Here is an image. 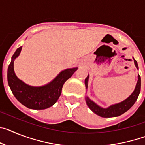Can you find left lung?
Segmentation results:
<instances>
[{"label":"left lung","mask_w":145,"mask_h":145,"mask_svg":"<svg viewBox=\"0 0 145 145\" xmlns=\"http://www.w3.org/2000/svg\"><path fill=\"white\" fill-rule=\"evenodd\" d=\"M133 59L134 61V65H135L136 67L137 70H139V67H138L137 61H136L133 57ZM88 78H89V75H88L86 78L85 79V85H86V89L88 88ZM141 89V78L139 75H138V80L137 83L136 84L135 89L133 91V93L128 97L127 99H125V100L122 101V102H119L117 104H114L112 105L109 106L107 108H104V107L99 106L97 104L92 101L89 97L86 96V102L87 105L90 108L91 110L95 114H97V116H100L102 118H112V117H117V116H120L128 111L131 107L134 105V104L137 99L140 93Z\"/></svg>","instance_id":"8db88e82"}]
</instances>
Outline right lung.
I'll return each instance as SVG.
<instances>
[{
  "instance_id": "add662e5",
  "label": "right lung",
  "mask_w": 145,
  "mask_h": 145,
  "mask_svg": "<svg viewBox=\"0 0 145 145\" xmlns=\"http://www.w3.org/2000/svg\"><path fill=\"white\" fill-rule=\"evenodd\" d=\"M22 46L16 50L8 68L7 78L13 94L23 105L33 110H44L54 105L61 93L66 80L78 70V67L65 69L52 81L42 86H32L19 79L14 70V61L21 52Z\"/></svg>"
}]
</instances>
